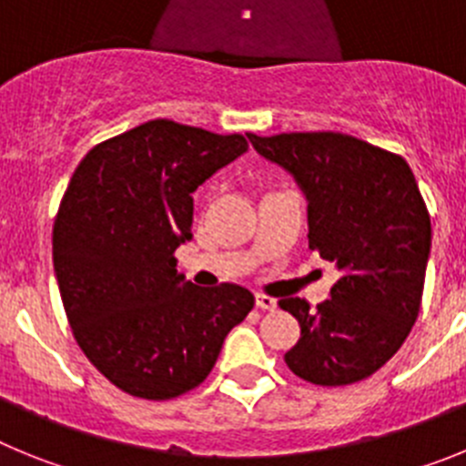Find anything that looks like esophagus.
I'll use <instances>...</instances> for the list:
<instances>
[{"label":"esophagus","instance_id":"34e87169","mask_svg":"<svg viewBox=\"0 0 466 466\" xmlns=\"http://www.w3.org/2000/svg\"><path fill=\"white\" fill-rule=\"evenodd\" d=\"M257 308L258 310H275L278 308V300L270 299L266 294H257Z\"/></svg>","mask_w":466,"mask_h":466}]
</instances>
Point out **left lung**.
Returning a JSON list of instances; mask_svg holds the SVG:
<instances>
[{
  "label": "left lung",
  "instance_id": "obj_1",
  "mask_svg": "<svg viewBox=\"0 0 466 466\" xmlns=\"http://www.w3.org/2000/svg\"><path fill=\"white\" fill-rule=\"evenodd\" d=\"M247 137L294 175L308 198L310 249L340 270L317 308L279 300L300 327L284 361L312 385L364 380L401 348L422 303L431 221L413 170L399 154L331 130Z\"/></svg>",
  "mask_w": 466,
  "mask_h": 466
}]
</instances>
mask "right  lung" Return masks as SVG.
I'll return each mask as SVG.
<instances>
[{
	"label": "right lung",
	"mask_w": 466,
	"mask_h": 466,
	"mask_svg": "<svg viewBox=\"0 0 466 466\" xmlns=\"http://www.w3.org/2000/svg\"><path fill=\"white\" fill-rule=\"evenodd\" d=\"M247 151L242 135L156 118L84 156L57 208L53 266L74 339L130 397L166 401L209 376L254 296L177 275L191 240L193 196Z\"/></svg>",
	"instance_id": "obj_1"
}]
</instances>
